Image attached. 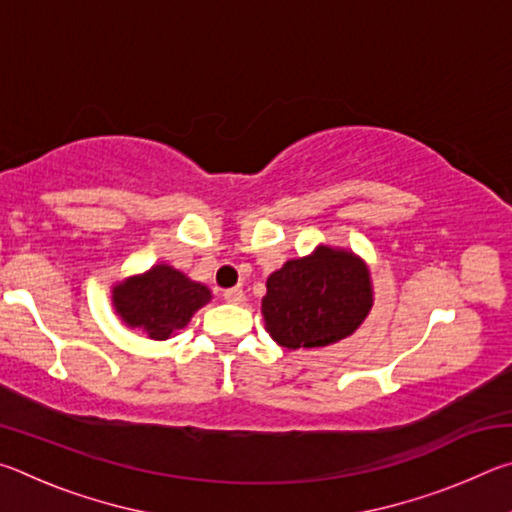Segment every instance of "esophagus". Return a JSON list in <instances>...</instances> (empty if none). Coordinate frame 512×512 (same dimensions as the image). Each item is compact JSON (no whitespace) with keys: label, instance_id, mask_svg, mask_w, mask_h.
Returning <instances> with one entry per match:
<instances>
[{"label":"esophagus","instance_id":"esophagus-1","mask_svg":"<svg viewBox=\"0 0 512 512\" xmlns=\"http://www.w3.org/2000/svg\"><path fill=\"white\" fill-rule=\"evenodd\" d=\"M244 291H241V289H225L223 291V300L225 302H232V305H241V302H244Z\"/></svg>","mask_w":512,"mask_h":512}]
</instances>
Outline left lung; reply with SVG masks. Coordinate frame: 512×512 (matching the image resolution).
Instances as JSON below:
<instances>
[{"label":"left lung","mask_w":512,"mask_h":512,"mask_svg":"<svg viewBox=\"0 0 512 512\" xmlns=\"http://www.w3.org/2000/svg\"><path fill=\"white\" fill-rule=\"evenodd\" d=\"M372 307L370 271L352 250L318 246L268 275L262 314L289 350L323 348L357 332Z\"/></svg>","instance_id":"obj_1"}]
</instances>
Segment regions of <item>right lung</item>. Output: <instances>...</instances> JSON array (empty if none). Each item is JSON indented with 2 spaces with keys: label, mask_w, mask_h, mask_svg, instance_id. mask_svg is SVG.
<instances>
[{
  "label": "right lung",
  "mask_w": 512,
  "mask_h": 512,
  "mask_svg": "<svg viewBox=\"0 0 512 512\" xmlns=\"http://www.w3.org/2000/svg\"><path fill=\"white\" fill-rule=\"evenodd\" d=\"M210 300L212 293L205 284L189 280L169 264H155L112 287V305L121 320L155 341L180 332Z\"/></svg>",
  "instance_id": "right-lung-1"
}]
</instances>
